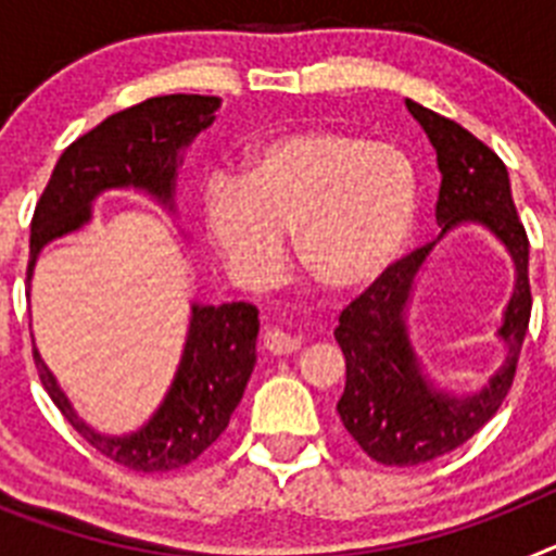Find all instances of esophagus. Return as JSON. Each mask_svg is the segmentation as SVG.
Here are the masks:
<instances>
[{
  "label": "esophagus",
  "instance_id": "1",
  "mask_svg": "<svg viewBox=\"0 0 556 556\" xmlns=\"http://www.w3.org/2000/svg\"><path fill=\"white\" fill-rule=\"evenodd\" d=\"M264 348H267L273 356H289V353H294L301 348V339L281 331V328H269V331L264 333Z\"/></svg>",
  "mask_w": 556,
  "mask_h": 556
}]
</instances>
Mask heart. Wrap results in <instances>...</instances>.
Returning a JSON list of instances; mask_svg holds the SVG:
<instances>
[{"instance_id": "obj_1", "label": "heart", "mask_w": 556, "mask_h": 556, "mask_svg": "<svg viewBox=\"0 0 556 556\" xmlns=\"http://www.w3.org/2000/svg\"><path fill=\"white\" fill-rule=\"evenodd\" d=\"M420 180L401 147L348 130H301L250 155L242 184L214 180L205 228L228 269L269 283L294 233L303 273L328 292H362L401 258Z\"/></svg>"}]
</instances>
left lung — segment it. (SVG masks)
<instances>
[{"instance_id": "obj_1", "label": "left lung", "mask_w": 556, "mask_h": 556, "mask_svg": "<svg viewBox=\"0 0 556 556\" xmlns=\"http://www.w3.org/2000/svg\"><path fill=\"white\" fill-rule=\"evenodd\" d=\"M406 108L429 136L443 175L437 198L440 239L462 223L484 225L513 255L515 289L498 328L507 358L488 384L470 395H451L431 384L406 328L412 287L437 242L392 264L339 314L333 337L345 353V392L337 412L358 448L395 468H415L451 454L498 412L513 387L532 314L529 239L515 211L504 161L454 119L412 100Z\"/></svg>"}]
</instances>
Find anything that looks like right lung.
Returning a JSON list of instances; mask_svg holds the SVG:
<instances>
[{
	"mask_svg": "<svg viewBox=\"0 0 556 556\" xmlns=\"http://www.w3.org/2000/svg\"><path fill=\"white\" fill-rule=\"evenodd\" d=\"M217 97L166 94L113 113L63 150L29 225L27 281L43 244L80 230L108 189H141L172 208L180 150L214 122ZM258 308L250 303H191L189 333L164 404L139 431L108 437L86 426L43 365L38 376L61 415L102 456L139 473H164L198 459L228 429L255 367Z\"/></svg>",
	"mask_w": 556,
	"mask_h": 556,
	"instance_id": "right-lung-1",
	"label": "right lung"
}]
</instances>
